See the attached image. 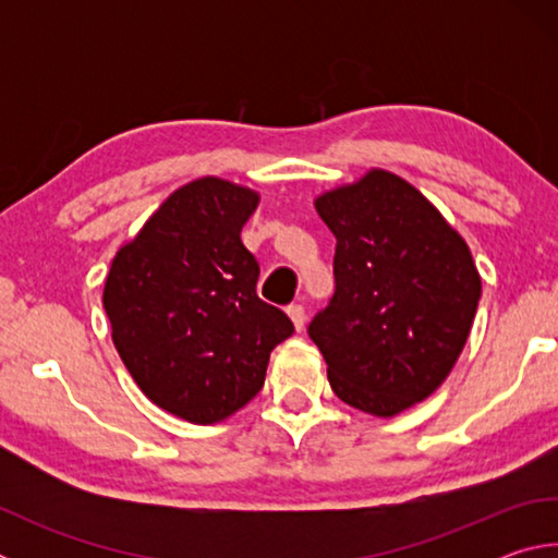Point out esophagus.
<instances>
[{
	"instance_id": "1",
	"label": "esophagus",
	"mask_w": 558,
	"mask_h": 558,
	"mask_svg": "<svg viewBox=\"0 0 558 558\" xmlns=\"http://www.w3.org/2000/svg\"><path fill=\"white\" fill-rule=\"evenodd\" d=\"M288 315H290L292 325H295L298 332H302V329H305V307H302V305H288Z\"/></svg>"
}]
</instances>
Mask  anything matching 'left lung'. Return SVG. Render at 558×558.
I'll return each instance as SVG.
<instances>
[{
    "instance_id": "obj_1",
    "label": "left lung",
    "mask_w": 558,
    "mask_h": 558,
    "mask_svg": "<svg viewBox=\"0 0 558 558\" xmlns=\"http://www.w3.org/2000/svg\"><path fill=\"white\" fill-rule=\"evenodd\" d=\"M315 209L337 239L335 295L307 332L339 399L391 418L446 381L483 280L462 235L386 169L325 192Z\"/></svg>"
}]
</instances>
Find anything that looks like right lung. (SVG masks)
Listing matches in <instances>:
<instances>
[{"label": "right lung", "mask_w": 558, "mask_h": 558, "mask_svg": "<svg viewBox=\"0 0 558 558\" xmlns=\"http://www.w3.org/2000/svg\"><path fill=\"white\" fill-rule=\"evenodd\" d=\"M260 196L202 177L174 194L112 258L102 290L112 342L149 401L219 423L263 389L270 352L295 327L256 292L241 241Z\"/></svg>", "instance_id": "add662e5"}]
</instances>
